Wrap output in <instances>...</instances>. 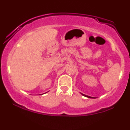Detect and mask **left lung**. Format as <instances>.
I'll list each match as a JSON object with an SVG mask.
<instances>
[{
	"mask_svg": "<svg viewBox=\"0 0 130 130\" xmlns=\"http://www.w3.org/2000/svg\"><path fill=\"white\" fill-rule=\"evenodd\" d=\"M80 94H81V95H83V96H86V97H87V98H95V97H92V96H88V95H84V94H83V93H80Z\"/></svg>",
	"mask_w": 130,
	"mask_h": 130,
	"instance_id": "8db88e82",
	"label": "left lung"
}]
</instances>
